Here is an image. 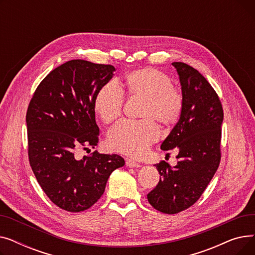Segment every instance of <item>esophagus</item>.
Here are the masks:
<instances>
[{
  "label": "esophagus",
  "instance_id": "1",
  "mask_svg": "<svg viewBox=\"0 0 255 255\" xmlns=\"http://www.w3.org/2000/svg\"><path fill=\"white\" fill-rule=\"evenodd\" d=\"M126 165L128 167H139L140 166V164L138 162L134 161V160H132V159H127L126 160Z\"/></svg>",
  "mask_w": 255,
  "mask_h": 255
}]
</instances>
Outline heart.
<instances>
[{
	"label": "heart",
	"mask_w": 255,
	"mask_h": 255,
	"mask_svg": "<svg viewBox=\"0 0 255 255\" xmlns=\"http://www.w3.org/2000/svg\"><path fill=\"white\" fill-rule=\"evenodd\" d=\"M123 86L130 97L143 98L138 121H122L107 134V144L118 153L131 157L145 154L159 137V123L170 127L178 123L184 110L182 91L161 70L144 67L127 73ZM125 98L115 83L104 84L97 92L94 109L104 123L110 124L122 115Z\"/></svg>",
	"instance_id": "heart-1"
}]
</instances>
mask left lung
<instances>
[{
    "label": "left lung",
    "mask_w": 255,
    "mask_h": 255,
    "mask_svg": "<svg viewBox=\"0 0 255 255\" xmlns=\"http://www.w3.org/2000/svg\"><path fill=\"white\" fill-rule=\"evenodd\" d=\"M180 76L184 110L161 149H177L178 164H155L160 180L148 194L150 205L164 214H177L194 205L220 164L222 104L216 91L193 67L172 63ZM169 154V153H167Z\"/></svg>",
    "instance_id": "1"
}]
</instances>
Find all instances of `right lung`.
Listing matches in <instances>:
<instances>
[{"label":"right lung","instance_id":"right-lung-1","mask_svg":"<svg viewBox=\"0 0 255 255\" xmlns=\"http://www.w3.org/2000/svg\"><path fill=\"white\" fill-rule=\"evenodd\" d=\"M113 65L71 60L49 72L35 90L26 111L28 156L42 190L59 208L77 213L101 197L111 173L125 164L117 155L76 158L97 145L94 100L114 76Z\"/></svg>","mask_w":255,"mask_h":255}]
</instances>
